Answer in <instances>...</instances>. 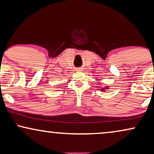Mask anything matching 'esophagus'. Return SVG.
Here are the masks:
<instances>
[{
	"instance_id": "1",
	"label": "esophagus",
	"mask_w": 154,
	"mask_h": 154,
	"mask_svg": "<svg viewBox=\"0 0 154 154\" xmlns=\"http://www.w3.org/2000/svg\"><path fill=\"white\" fill-rule=\"evenodd\" d=\"M77 71H81L82 69H78Z\"/></svg>"
}]
</instances>
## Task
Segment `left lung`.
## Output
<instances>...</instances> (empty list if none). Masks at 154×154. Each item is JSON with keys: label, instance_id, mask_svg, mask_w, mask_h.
Masks as SVG:
<instances>
[{"label": "left lung", "instance_id": "1", "mask_svg": "<svg viewBox=\"0 0 154 154\" xmlns=\"http://www.w3.org/2000/svg\"><path fill=\"white\" fill-rule=\"evenodd\" d=\"M109 86H105L104 88H101V89H100V90H101V91H102V92H104V91H105V90H109Z\"/></svg>", "mask_w": 154, "mask_h": 154}]
</instances>
